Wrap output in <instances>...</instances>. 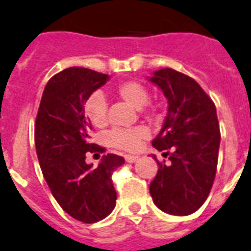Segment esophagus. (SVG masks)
I'll list each match as a JSON object with an SVG mask.
<instances>
[{
	"label": "esophagus",
	"mask_w": 251,
	"mask_h": 251,
	"mask_svg": "<svg viewBox=\"0 0 251 251\" xmlns=\"http://www.w3.org/2000/svg\"><path fill=\"white\" fill-rule=\"evenodd\" d=\"M125 160H126V162L132 164V162H135V161L138 160V157H136V156H131V154H126Z\"/></svg>",
	"instance_id": "1"
}]
</instances>
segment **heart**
Segmentation results:
<instances>
[{
	"mask_svg": "<svg viewBox=\"0 0 251 251\" xmlns=\"http://www.w3.org/2000/svg\"><path fill=\"white\" fill-rule=\"evenodd\" d=\"M116 94L130 105L135 108H142L148 100L150 93L146 85L135 79H127L119 83L115 89ZM153 108H151V112ZM83 111L87 119L97 127H103L107 124V100L100 91H95L87 98ZM148 136V130L146 127H134V129H116L109 134V144L119 150L134 152L139 148L140 142Z\"/></svg>",
	"mask_w": 251,
	"mask_h": 251,
	"instance_id": "obj_1",
	"label": "heart"
}]
</instances>
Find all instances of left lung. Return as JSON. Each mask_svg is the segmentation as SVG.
Masks as SVG:
<instances>
[{
  "label": "left lung",
  "instance_id": "left-lung-1",
  "mask_svg": "<svg viewBox=\"0 0 251 251\" xmlns=\"http://www.w3.org/2000/svg\"><path fill=\"white\" fill-rule=\"evenodd\" d=\"M168 99V116L152 146L169 156L158 162L151 182L154 205L173 215H189L202 206L213 187L221 144L217 109L209 95L187 75L164 68L150 78ZM154 157V156H152Z\"/></svg>",
  "mask_w": 251,
  "mask_h": 251
}]
</instances>
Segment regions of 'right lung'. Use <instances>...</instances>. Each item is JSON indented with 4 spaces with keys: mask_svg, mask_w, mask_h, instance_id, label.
I'll use <instances>...</instances> for the list:
<instances>
[{
    "mask_svg": "<svg viewBox=\"0 0 251 251\" xmlns=\"http://www.w3.org/2000/svg\"><path fill=\"white\" fill-rule=\"evenodd\" d=\"M108 79V75L81 67L56 73L45 86L34 125L45 180L63 210L83 223H97L115 209L112 174L125 162L112 153L103 156L98 168L85 161L87 153L104 148L90 143L91 124L83 104Z\"/></svg>",
    "mask_w": 251,
    "mask_h": 251,
    "instance_id": "obj_1",
    "label": "right lung"
}]
</instances>
